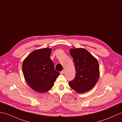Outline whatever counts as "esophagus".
I'll use <instances>...</instances> for the list:
<instances>
[{
	"mask_svg": "<svg viewBox=\"0 0 122 122\" xmlns=\"http://www.w3.org/2000/svg\"><path fill=\"white\" fill-rule=\"evenodd\" d=\"M64 70H63V71H61V72H60V73L61 74V75H63V74H64Z\"/></svg>",
	"mask_w": 122,
	"mask_h": 122,
	"instance_id": "esophagus-1",
	"label": "esophagus"
}]
</instances>
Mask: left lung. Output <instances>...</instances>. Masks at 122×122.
I'll use <instances>...</instances> for the list:
<instances>
[{"mask_svg":"<svg viewBox=\"0 0 122 122\" xmlns=\"http://www.w3.org/2000/svg\"><path fill=\"white\" fill-rule=\"evenodd\" d=\"M73 57L76 68V77L69 85L78 93L90 91L98 80L100 72L97 59L83 48L71 49L69 50Z\"/></svg>","mask_w":122,"mask_h":122,"instance_id":"1","label":"left lung"}]
</instances>
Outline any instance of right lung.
Returning <instances> with one entry per match:
<instances>
[{"label": "right lung", "mask_w": 122, "mask_h": 122, "mask_svg": "<svg viewBox=\"0 0 122 122\" xmlns=\"http://www.w3.org/2000/svg\"><path fill=\"white\" fill-rule=\"evenodd\" d=\"M51 48L36 50L24 60L23 73L28 85L39 93H46L52 88L59 73L55 70L50 58Z\"/></svg>", "instance_id": "1"}]
</instances>
